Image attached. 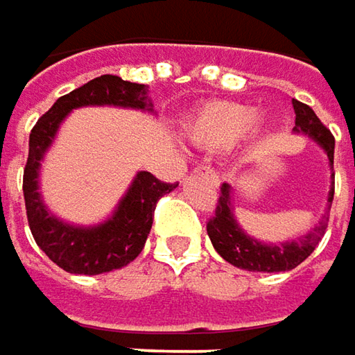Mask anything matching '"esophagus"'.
I'll return each mask as SVG.
<instances>
[{
	"label": "esophagus",
	"mask_w": 355,
	"mask_h": 355,
	"mask_svg": "<svg viewBox=\"0 0 355 355\" xmlns=\"http://www.w3.org/2000/svg\"><path fill=\"white\" fill-rule=\"evenodd\" d=\"M196 171H200L202 175H206L214 186H220V178H218V173H216L214 169H210V167H204V165H202V167H196Z\"/></svg>",
	"instance_id": "esophagus-1"
}]
</instances>
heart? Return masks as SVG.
<instances>
[{
  "mask_svg": "<svg viewBox=\"0 0 355 355\" xmlns=\"http://www.w3.org/2000/svg\"><path fill=\"white\" fill-rule=\"evenodd\" d=\"M257 119L248 105L232 101H214L202 107L188 123V139L206 151H220L242 137Z\"/></svg>",
  "mask_w": 355,
  "mask_h": 355,
  "instance_id": "b5f03b06",
  "label": "heart"
}]
</instances>
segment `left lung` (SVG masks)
Masks as SVG:
<instances>
[{"instance_id": "left-lung-1", "label": "left lung", "mask_w": 355, "mask_h": 355, "mask_svg": "<svg viewBox=\"0 0 355 355\" xmlns=\"http://www.w3.org/2000/svg\"><path fill=\"white\" fill-rule=\"evenodd\" d=\"M293 109H295V133H305L309 139H313L327 153L329 167L334 171V149H336V139L331 135V131L317 119L311 107H307L305 103H299L293 98ZM334 178V173H331ZM334 184L329 188L327 202L329 206L325 208V214L321 216L319 224L311 232H307L305 236L297 239V241L281 242V244H266V242L257 241L252 236H248L234 218V208L230 204L232 193L230 186L222 184L220 188V198H218V206H216V214L210 218V222L206 224L208 228V236L214 244L216 252L230 265L244 268V270H252V272H281V270H291L295 266H299L319 244V241L325 234L327 222H329V208L334 202Z\"/></svg>"}]
</instances>
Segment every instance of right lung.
I'll return each instance as SVG.
<instances>
[{
  "instance_id": "obj_1",
  "label": "right lung",
  "mask_w": 355,
  "mask_h": 355,
  "mask_svg": "<svg viewBox=\"0 0 355 355\" xmlns=\"http://www.w3.org/2000/svg\"><path fill=\"white\" fill-rule=\"evenodd\" d=\"M125 107L153 111L147 87L103 74L80 89L60 96L42 114L30 133L28 164L24 169V200L32 236L46 257L74 275H101L127 266L139 257L149 236L157 200L178 184H164L149 171H137L133 184L116 204L111 218L94 226H74L54 216L40 193V165L70 111L80 107Z\"/></svg>"
}]
</instances>
